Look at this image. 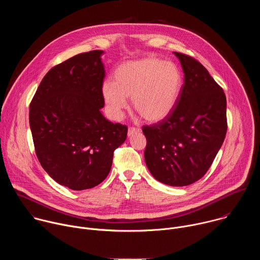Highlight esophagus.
<instances>
[{
	"label": "esophagus",
	"instance_id": "1",
	"mask_svg": "<svg viewBox=\"0 0 260 260\" xmlns=\"http://www.w3.org/2000/svg\"><path fill=\"white\" fill-rule=\"evenodd\" d=\"M139 133H141L140 128H138V127H129L128 131H127V136L132 137V136H134L136 134H139Z\"/></svg>",
	"mask_w": 260,
	"mask_h": 260
}]
</instances>
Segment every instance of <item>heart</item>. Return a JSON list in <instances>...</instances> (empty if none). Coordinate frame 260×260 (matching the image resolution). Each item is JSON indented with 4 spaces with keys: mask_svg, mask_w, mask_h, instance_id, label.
Masks as SVG:
<instances>
[{
    "mask_svg": "<svg viewBox=\"0 0 260 260\" xmlns=\"http://www.w3.org/2000/svg\"><path fill=\"white\" fill-rule=\"evenodd\" d=\"M182 84V74L174 62L148 56L119 64L113 81L103 82L102 95L115 119L121 118L127 98H132L135 110L145 120L158 122L174 110Z\"/></svg>",
    "mask_w": 260,
    "mask_h": 260,
    "instance_id": "1",
    "label": "heart"
}]
</instances>
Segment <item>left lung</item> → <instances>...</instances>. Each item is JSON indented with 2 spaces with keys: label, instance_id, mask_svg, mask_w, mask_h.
<instances>
[{
  "label": "left lung",
  "instance_id": "1",
  "mask_svg": "<svg viewBox=\"0 0 260 260\" xmlns=\"http://www.w3.org/2000/svg\"><path fill=\"white\" fill-rule=\"evenodd\" d=\"M184 83L174 110L153 125H145L146 166L159 182L187 186L211 167L224 141L226 98L207 69L194 58L174 52Z\"/></svg>",
  "mask_w": 260,
  "mask_h": 260
}]
</instances>
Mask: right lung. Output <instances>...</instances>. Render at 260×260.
Instances as JSON below:
<instances>
[{
    "label": "right lung",
    "mask_w": 260,
    "mask_h": 260,
    "mask_svg": "<svg viewBox=\"0 0 260 260\" xmlns=\"http://www.w3.org/2000/svg\"><path fill=\"white\" fill-rule=\"evenodd\" d=\"M103 50L73 56L52 68L29 105V127L42 168L73 190L102 183L127 127L107 120L102 84Z\"/></svg>",
    "instance_id": "add662e5"
}]
</instances>
